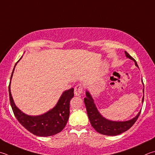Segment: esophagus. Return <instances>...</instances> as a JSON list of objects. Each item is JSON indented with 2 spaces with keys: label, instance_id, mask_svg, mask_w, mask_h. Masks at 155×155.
I'll return each instance as SVG.
<instances>
[{
  "label": "esophagus",
  "instance_id": "obj_1",
  "mask_svg": "<svg viewBox=\"0 0 155 155\" xmlns=\"http://www.w3.org/2000/svg\"><path fill=\"white\" fill-rule=\"evenodd\" d=\"M83 92V87L81 85H77L74 87V95H80Z\"/></svg>",
  "mask_w": 155,
  "mask_h": 155
}]
</instances>
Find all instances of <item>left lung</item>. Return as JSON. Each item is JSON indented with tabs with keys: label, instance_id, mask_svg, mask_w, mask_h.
Segmentation results:
<instances>
[{
	"label": "left lung",
	"instance_id": "left-lung-1",
	"mask_svg": "<svg viewBox=\"0 0 155 155\" xmlns=\"http://www.w3.org/2000/svg\"><path fill=\"white\" fill-rule=\"evenodd\" d=\"M125 53L126 57L133 60L136 66L138 67L136 61L127 51H125ZM143 85H144V83H143ZM144 93V88L143 89V94ZM85 94L86 97L84 98V102H85L89 121L91 123V126L95 129V130L101 134L113 136L123 133L133 126L140 116V112H141V110H140L133 119L125 120V121H114V120H108L104 117L98 111L94 103V100L93 99L91 95L90 94L89 91L86 90ZM142 102V103L144 102V95H143Z\"/></svg>",
	"mask_w": 155,
	"mask_h": 155
}]
</instances>
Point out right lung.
I'll use <instances>...</instances> for the list:
<instances>
[{"label":"right lung","mask_w":155,"mask_h":155,"mask_svg":"<svg viewBox=\"0 0 155 155\" xmlns=\"http://www.w3.org/2000/svg\"><path fill=\"white\" fill-rule=\"evenodd\" d=\"M17 63L13 70L11 80ZM9 94L11 108L16 119L24 127L32 134L41 137L51 136L60 133L65 127L69 119L70 102L74 97V88L64 91L56 105L52 109L43 114L36 116L25 114L16 106L11 95V81L9 85Z\"/></svg>","instance_id":"1"}]
</instances>
